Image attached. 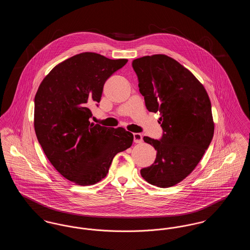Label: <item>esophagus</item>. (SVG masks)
<instances>
[{"label": "esophagus", "mask_w": 250, "mask_h": 250, "mask_svg": "<svg viewBox=\"0 0 250 250\" xmlns=\"http://www.w3.org/2000/svg\"><path fill=\"white\" fill-rule=\"evenodd\" d=\"M133 138H134V143H143V135H142V134H140V133H134V134H133Z\"/></svg>", "instance_id": "1"}]
</instances>
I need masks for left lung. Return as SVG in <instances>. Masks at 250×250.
<instances>
[{
  "label": "left lung",
  "instance_id": "8db88e82",
  "mask_svg": "<svg viewBox=\"0 0 250 250\" xmlns=\"http://www.w3.org/2000/svg\"><path fill=\"white\" fill-rule=\"evenodd\" d=\"M140 93L151 112H159L163 134L144 137L156 151L154 164L141 169L149 184L169 188L189 175L214 136L209 96L191 73L167 55L144 56L132 62Z\"/></svg>",
  "mask_w": 250,
  "mask_h": 250
}]
</instances>
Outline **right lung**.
Masks as SVG:
<instances>
[{"label":"right lung","instance_id":"obj_1","mask_svg":"<svg viewBox=\"0 0 250 250\" xmlns=\"http://www.w3.org/2000/svg\"><path fill=\"white\" fill-rule=\"evenodd\" d=\"M127 62L94 52L56 65L35 97V130L48 160L64 178L81 186L106 177L112 159L129 148L133 134L90 122L89 106L100 102L107 79Z\"/></svg>","mask_w":250,"mask_h":250}]
</instances>
